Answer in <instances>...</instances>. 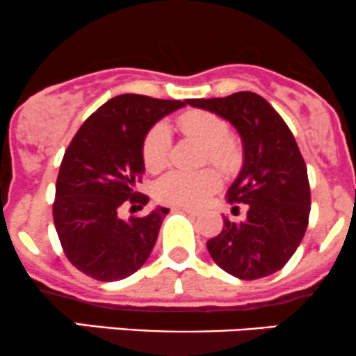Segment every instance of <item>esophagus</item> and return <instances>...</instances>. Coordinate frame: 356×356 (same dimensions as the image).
<instances>
[{
	"label": "esophagus",
	"mask_w": 356,
	"mask_h": 356,
	"mask_svg": "<svg viewBox=\"0 0 356 356\" xmlns=\"http://www.w3.org/2000/svg\"><path fill=\"white\" fill-rule=\"evenodd\" d=\"M178 210H181V211H185V213H188V215H191V217H197L198 215V211L197 210H193V209H188V207H179Z\"/></svg>",
	"instance_id": "esophagus-1"
}]
</instances>
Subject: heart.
Masks as SVG:
<instances>
[{
  "instance_id": "heart-1",
  "label": "heart",
  "mask_w": 356,
  "mask_h": 356,
  "mask_svg": "<svg viewBox=\"0 0 356 356\" xmlns=\"http://www.w3.org/2000/svg\"><path fill=\"white\" fill-rule=\"evenodd\" d=\"M178 129L183 134L195 138L205 145L207 159L211 165L229 170L237 159V147L230 139L229 124L217 114L207 111H190L179 115ZM171 138L166 126L156 124L147 131L143 141V161L149 171H159L166 166L170 154ZM220 179L211 170L195 171H171L163 177L154 186V193L159 202L177 207H198L210 195L217 191Z\"/></svg>"
}]
</instances>
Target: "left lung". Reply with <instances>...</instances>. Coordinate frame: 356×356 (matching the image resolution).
I'll return each instance as SVG.
<instances>
[{
    "label": "left lung",
    "instance_id": "obj_1",
    "mask_svg": "<svg viewBox=\"0 0 356 356\" xmlns=\"http://www.w3.org/2000/svg\"><path fill=\"white\" fill-rule=\"evenodd\" d=\"M186 104L229 121L243 147V166L227 202L237 210L247 205V218L238 223L223 218L220 234L207 242L211 259L245 281L277 273L305 237L311 210L306 163L296 139L274 107L254 92Z\"/></svg>",
    "mask_w": 356,
    "mask_h": 356
}]
</instances>
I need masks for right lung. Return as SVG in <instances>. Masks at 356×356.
Returning a JSON list of instances; mask_svg holds the SVG:
<instances>
[{
    "instance_id": "1",
    "label": "right lung",
    "mask_w": 356,
    "mask_h": 356,
    "mask_svg": "<svg viewBox=\"0 0 356 356\" xmlns=\"http://www.w3.org/2000/svg\"><path fill=\"white\" fill-rule=\"evenodd\" d=\"M185 106L139 94L102 104L74 136L57 177L54 223L72 266L102 282L129 277L146 262L170 210L119 218L124 203L146 205L136 191L145 173L143 141L161 118Z\"/></svg>"
}]
</instances>
